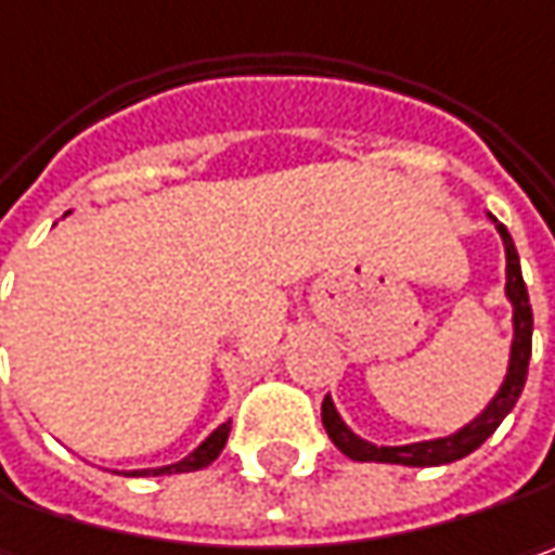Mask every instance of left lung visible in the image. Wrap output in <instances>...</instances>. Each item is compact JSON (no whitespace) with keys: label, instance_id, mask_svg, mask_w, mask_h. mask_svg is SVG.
<instances>
[{"label":"left lung","instance_id":"8db88e82","mask_svg":"<svg viewBox=\"0 0 555 555\" xmlns=\"http://www.w3.org/2000/svg\"><path fill=\"white\" fill-rule=\"evenodd\" d=\"M494 220L496 232L503 238V251H506V301L513 304V345H509V366L506 375L496 388V395L488 400V406L466 422L463 428L441 435V438H428V441H413V444H373L366 438H360L348 422L341 420V413L335 410L332 398L325 395L323 400V425L332 438V444L338 447L345 456L357 460V463H391V466H447L456 463L463 456H469L472 450L485 444L496 431V425L509 416V410L516 406L521 398L525 378H528V360H531V328H534V317H531V301H528V288L521 279V263H518V251L513 245L509 230Z\"/></svg>","mask_w":555,"mask_h":555}]
</instances>
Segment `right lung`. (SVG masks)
<instances>
[{"label": "right lung", "instance_id": "1", "mask_svg": "<svg viewBox=\"0 0 555 555\" xmlns=\"http://www.w3.org/2000/svg\"><path fill=\"white\" fill-rule=\"evenodd\" d=\"M227 438H230V422H223V425H217L210 435H207L202 444L195 447L189 456H182L180 463H170V466H155V469H133V472H124V475H180V472H198L210 466L220 453H223V447H227Z\"/></svg>", "mask_w": 555, "mask_h": 555}]
</instances>
